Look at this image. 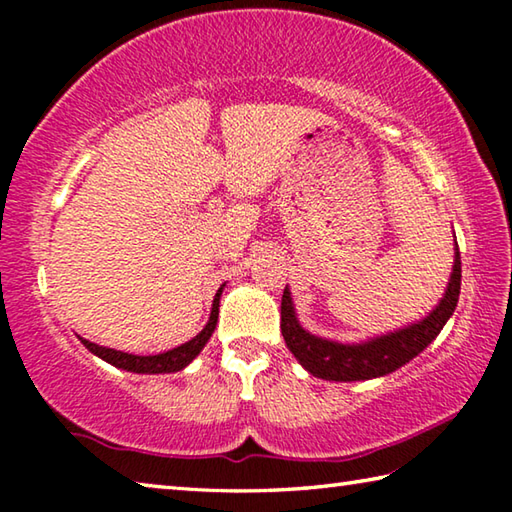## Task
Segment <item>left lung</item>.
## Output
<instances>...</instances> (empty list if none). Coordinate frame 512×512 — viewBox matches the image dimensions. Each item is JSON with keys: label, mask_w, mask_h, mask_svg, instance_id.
<instances>
[{"label": "left lung", "mask_w": 512, "mask_h": 512, "mask_svg": "<svg viewBox=\"0 0 512 512\" xmlns=\"http://www.w3.org/2000/svg\"><path fill=\"white\" fill-rule=\"evenodd\" d=\"M461 293V253L454 239V266L447 289L427 316L404 325L395 332L372 336L359 343H341L311 334L300 325L289 287L282 296V336L293 357L309 375L327 381H366L391 375L418 357L436 339L440 329L452 318Z\"/></svg>", "instance_id": "obj_1"}]
</instances>
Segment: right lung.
<instances>
[{
	"mask_svg": "<svg viewBox=\"0 0 512 512\" xmlns=\"http://www.w3.org/2000/svg\"><path fill=\"white\" fill-rule=\"evenodd\" d=\"M225 284H221V289L216 291L214 302H212V311H210V320H207L205 327L198 332L192 341H187L178 348L160 352V354H149V357H140V354H128L115 348H103V345L92 343L88 339L79 336V341L88 348L94 357L103 359L110 366L121 368L126 372H137V375H164V372H178L187 368L192 363L201 350L205 348V343L210 341V336L216 329V320H219V302H221V293H223Z\"/></svg>",
	"mask_w": 512,
	"mask_h": 512,
	"instance_id": "add662e5",
	"label": "right lung"
}]
</instances>
